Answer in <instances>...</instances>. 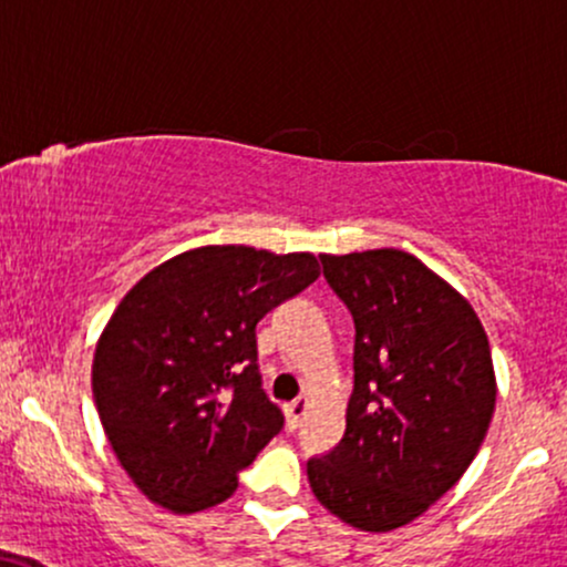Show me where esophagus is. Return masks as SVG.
<instances>
[{
	"label": "esophagus",
	"instance_id": "obj_1",
	"mask_svg": "<svg viewBox=\"0 0 567 567\" xmlns=\"http://www.w3.org/2000/svg\"><path fill=\"white\" fill-rule=\"evenodd\" d=\"M306 406H309V399L306 395H298L296 401H290L288 406H285V414H288V427L290 431H296L298 425H301L303 414H306Z\"/></svg>",
	"mask_w": 567,
	"mask_h": 567
}]
</instances>
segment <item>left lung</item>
Instances as JSON below:
<instances>
[{
    "label": "left lung",
    "mask_w": 567,
    "mask_h": 567,
    "mask_svg": "<svg viewBox=\"0 0 567 567\" xmlns=\"http://www.w3.org/2000/svg\"><path fill=\"white\" fill-rule=\"evenodd\" d=\"M319 258L357 340L346 433L306 473L332 515L383 534L439 502L478 454L496 404L488 338L473 306L412 254Z\"/></svg>",
    "instance_id": "obj_1"
}]
</instances>
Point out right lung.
Masks as SVG:
<instances>
[{
	"instance_id": "1",
	"label": "right lung",
	"mask_w": 567,
	"mask_h": 567,
	"mask_svg": "<svg viewBox=\"0 0 567 567\" xmlns=\"http://www.w3.org/2000/svg\"><path fill=\"white\" fill-rule=\"evenodd\" d=\"M319 277L311 254L206 245L155 266L97 340L92 391L121 467L150 502L216 507L282 431L261 388L256 324Z\"/></svg>"
}]
</instances>
